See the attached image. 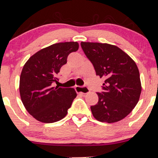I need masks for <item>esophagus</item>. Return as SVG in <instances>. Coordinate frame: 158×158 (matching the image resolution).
Here are the masks:
<instances>
[{
    "instance_id": "obj_1",
    "label": "esophagus",
    "mask_w": 158,
    "mask_h": 158,
    "mask_svg": "<svg viewBox=\"0 0 158 158\" xmlns=\"http://www.w3.org/2000/svg\"><path fill=\"white\" fill-rule=\"evenodd\" d=\"M75 89L77 92L82 94H88L90 92V90L86 87H79V86H77L75 87Z\"/></svg>"
}]
</instances>
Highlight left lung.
Instances as JSON below:
<instances>
[{"instance_id":"left-lung-1","label":"left lung","mask_w":158,"mask_h":158,"mask_svg":"<svg viewBox=\"0 0 158 158\" xmlns=\"http://www.w3.org/2000/svg\"><path fill=\"white\" fill-rule=\"evenodd\" d=\"M81 46L96 74L105 79L104 92L97 93L98 102L91 106L92 115L98 121L108 123L123 119L136 106L142 92L136 63L115 45L81 42Z\"/></svg>"}]
</instances>
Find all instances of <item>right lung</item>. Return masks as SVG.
Instances as JSON below:
<instances>
[{
    "label": "right lung",
    "mask_w": 158,
    "mask_h": 158,
    "mask_svg": "<svg viewBox=\"0 0 158 158\" xmlns=\"http://www.w3.org/2000/svg\"><path fill=\"white\" fill-rule=\"evenodd\" d=\"M77 42L56 43L29 58L20 76L19 92L23 105L31 115L43 123H54L66 116L77 92L73 88L52 87L56 74L77 51Z\"/></svg>",
    "instance_id": "obj_1"
}]
</instances>
